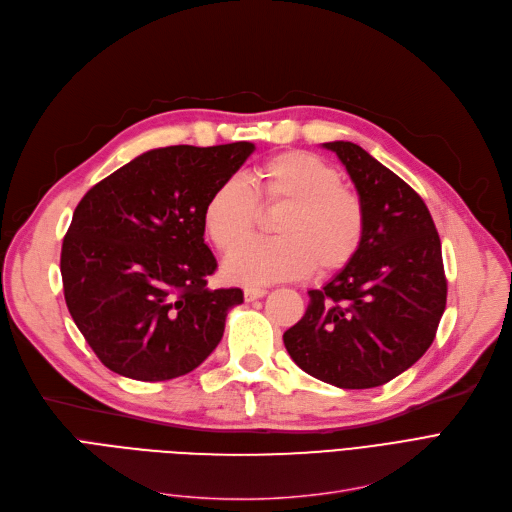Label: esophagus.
Wrapping results in <instances>:
<instances>
[{
    "mask_svg": "<svg viewBox=\"0 0 512 512\" xmlns=\"http://www.w3.org/2000/svg\"><path fill=\"white\" fill-rule=\"evenodd\" d=\"M265 294H267V290H265V288H255V286L245 288V301H257V299H263Z\"/></svg>",
    "mask_w": 512,
    "mask_h": 512,
    "instance_id": "esophagus-1",
    "label": "esophagus"
}]
</instances>
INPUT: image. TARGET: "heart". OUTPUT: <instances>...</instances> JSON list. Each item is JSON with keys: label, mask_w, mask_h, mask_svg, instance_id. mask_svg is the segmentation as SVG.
<instances>
[{"label": "heart", "mask_w": 512, "mask_h": 512, "mask_svg": "<svg viewBox=\"0 0 512 512\" xmlns=\"http://www.w3.org/2000/svg\"><path fill=\"white\" fill-rule=\"evenodd\" d=\"M261 205H286L274 226L278 238L253 242L230 257L224 265L230 282L255 286L301 280L313 267L334 274L361 251L367 224L363 201L315 153L284 151L267 159L257 193L238 176L215 188L203 211L213 245L226 255L245 247L261 222Z\"/></svg>", "instance_id": "obj_1"}]
</instances>
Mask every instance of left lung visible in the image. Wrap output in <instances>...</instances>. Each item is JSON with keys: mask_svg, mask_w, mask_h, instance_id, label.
Listing matches in <instances>:
<instances>
[{"mask_svg": "<svg viewBox=\"0 0 512 512\" xmlns=\"http://www.w3.org/2000/svg\"><path fill=\"white\" fill-rule=\"evenodd\" d=\"M324 147L355 182L365 238L344 270L309 290V307L284 332V346L313 378L365 390L394 380L432 346L448 290L442 245L432 213L405 180L355 143Z\"/></svg>", "mask_w": 512, "mask_h": 512, "instance_id": "1", "label": "left lung"}]
</instances>
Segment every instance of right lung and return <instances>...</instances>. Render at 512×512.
<instances>
[{
	"label": "right lung",
	"mask_w": 512,
	"mask_h": 512,
	"mask_svg": "<svg viewBox=\"0 0 512 512\" xmlns=\"http://www.w3.org/2000/svg\"><path fill=\"white\" fill-rule=\"evenodd\" d=\"M253 143L174 145L128 161L80 199L62 245L64 299L99 361L139 382L199 367L240 288H207L218 261L203 211Z\"/></svg>",
	"instance_id": "1"
}]
</instances>
